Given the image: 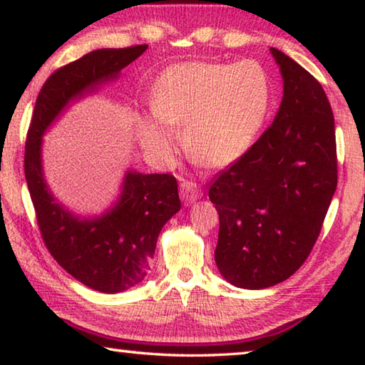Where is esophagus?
<instances>
[{
	"label": "esophagus",
	"instance_id": "34e87169",
	"mask_svg": "<svg viewBox=\"0 0 365 365\" xmlns=\"http://www.w3.org/2000/svg\"><path fill=\"white\" fill-rule=\"evenodd\" d=\"M179 194H181V199H182L184 204L190 205V204H194L197 199H200L202 190H200L199 186H197L195 182L184 181L181 184V192H179Z\"/></svg>",
	"mask_w": 365,
	"mask_h": 365
}]
</instances>
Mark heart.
Masks as SVG:
<instances>
[{"label": "heart", "mask_w": 365, "mask_h": 365, "mask_svg": "<svg viewBox=\"0 0 365 365\" xmlns=\"http://www.w3.org/2000/svg\"><path fill=\"white\" fill-rule=\"evenodd\" d=\"M270 79L259 63H186L171 66L152 88L153 116L139 121L147 153L166 163L184 126V147L199 163L222 168L252 145L270 111Z\"/></svg>", "instance_id": "b5f03b06"}]
</instances>
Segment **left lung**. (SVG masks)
Returning a JSON list of instances; mask_svg holds the SVG:
<instances>
[{
    "instance_id": "obj_1",
    "label": "left lung",
    "mask_w": 365,
    "mask_h": 365,
    "mask_svg": "<svg viewBox=\"0 0 365 365\" xmlns=\"http://www.w3.org/2000/svg\"><path fill=\"white\" fill-rule=\"evenodd\" d=\"M270 51L283 76L277 116L208 190L220 215L215 262L231 284L246 289L282 283L306 262L338 182L324 88L294 59Z\"/></svg>"
}]
</instances>
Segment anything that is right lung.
Returning <instances> with one entry per match:
<instances>
[{
	"mask_svg": "<svg viewBox=\"0 0 365 365\" xmlns=\"http://www.w3.org/2000/svg\"><path fill=\"white\" fill-rule=\"evenodd\" d=\"M147 48H101L55 71L35 101L24 155L27 187L46 249L82 284L108 294L133 288L147 277L161 228L181 210L176 179L129 170L116 204L100 217L81 218L58 204L48 187L41 137L71 101L116 81Z\"/></svg>",
	"mask_w": 365,
	"mask_h": 365,
	"instance_id": "obj_1",
	"label": "right lung"
}]
</instances>
